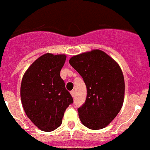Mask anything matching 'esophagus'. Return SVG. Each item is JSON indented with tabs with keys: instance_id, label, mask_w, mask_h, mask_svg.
Wrapping results in <instances>:
<instances>
[{
	"instance_id": "esophagus-1",
	"label": "esophagus",
	"mask_w": 150,
	"mask_h": 150,
	"mask_svg": "<svg viewBox=\"0 0 150 150\" xmlns=\"http://www.w3.org/2000/svg\"><path fill=\"white\" fill-rule=\"evenodd\" d=\"M71 96L74 98V95H75V91H74V90H73V91H71Z\"/></svg>"
}]
</instances>
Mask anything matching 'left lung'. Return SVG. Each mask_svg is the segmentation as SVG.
Here are the masks:
<instances>
[{
	"label": "left lung",
	"mask_w": 150,
	"mask_h": 150,
	"mask_svg": "<svg viewBox=\"0 0 150 150\" xmlns=\"http://www.w3.org/2000/svg\"><path fill=\"white\" fill-rule=\"evenodd\" d=\"M69 63L83 77L87 88L85 104L78 108L79 120L89 129L105 128L124 101L125 81L120 65L99 50L73 56Z\"/></svg>",
	"instance_id": "obj_1"
}]
</instances>
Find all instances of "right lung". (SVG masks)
Here are the masks:
<instances>
[{
	"label": "right lung",
	"mask_w": 150,
	"mask_h": 150,
	"mask_svg": "<svg viewBox=\"0 0 150 150\" xmlns=\"http://www.w3.org/2000/svg\"><path fill=\"white\" fill-rule=\"evenodd\" d=\"M65 55L46 53L28 68L21 83V100L28 117L44 132L62 125L64 111L73 103L60 71Z\"/></svg>",
	"instance_id": "right-lung-1"
}]
</instances>
